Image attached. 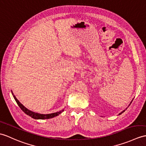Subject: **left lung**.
Instances as JSON below:
<instances>
[{
  "mask_svg": "<svg viewBox=\"0 0 146 146\" xmlns=\"http://www.w3.org/2000/svg\"><path fill=\"white\" fill-rule=\"evenodd\" d=\"M131 103H132V101H131ZM131 103H130V104H131ZM130 104H129V105H130ZM126 109H127V108H126ZM126 110H124L123 111H122L121 113H119V115H120V114H122V113H124V112L125 111H126Z\"/></svg>",
  "mask_w": 146,
  "mask_h": 146,
  "instance_id": "left-lung-1",
  "label": "left lung"
}]
</instances>
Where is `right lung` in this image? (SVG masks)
I'll return each instance as SVG.
<instances>
[{
    "instance_id": "add662e5",
    "label": "right lung",
    "mask_w": 146,
    "mask_h": 146,
    "mask_svg": "<svg viewBox=\"0 0 146 146\" xmlns=\"http://www.w3.org/2000/svg\"><path fill=\"white\" fill-rule=\"evenodd\" d=\"M12 94L14 98V99L15 100V101L17 103V104L19 105V106L20 108V109H21L24 113L29 115V116L32 117L33 119H50V118H53L55 116H58L60 114H61L62 113V112L64 111V110H61L59 112H56V113H51V114H40V113H35V112H33L30 110H29L27 108H26L22 104H21L20 103V101L17 99L16 97L14 96V94H13V92L12 91Z\"/></svg>"
}]
</instances>
